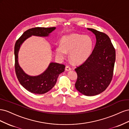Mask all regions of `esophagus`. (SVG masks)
<instances>
[{"instance_id": "34e87169", "label": "esophagus", "mask_w": 129, "mask_h": 129, "mask_svg": "<svg viewBox=\"0 0 129 129\" xmlns=\"http://www.w3.org/2000/svg\"><path fill=\"white\" fill-rule=\"evenodd\" d=\"M65 69H66V71H71V68L68 66H66Z\"/></svg>"}]
</instances>
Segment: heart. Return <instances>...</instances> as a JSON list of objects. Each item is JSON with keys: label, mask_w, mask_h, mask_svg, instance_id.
<instances>
[{"label": "heart", "mask_w": 129, "mask_h": 129, "mask_svg": "<svg viewBox=\"0 0 129 129\" xmlns=\"http://www.w3.org/2000/svg\"><path fill=\"white\" fill-rule=\"evenodd\" d=\"M93 48V41L88 36L76 34L63 37L61 45L56 46V55L63 59L70 52V58L75 63H80L86 60L91 55Z\"/></svg>", "instance_id": "heart-1"}]
</instances>
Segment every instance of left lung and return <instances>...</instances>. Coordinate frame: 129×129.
Returning <instances> with one entry per match:
<instances>
[{"label":"left lung","instance_id":"left-lung-1","mask_svg":"<svg viewBox=\"0 0 129 129\" xmlns=\"http://www.w3.org/2000/svg\"><path fill=\"white\" fill-rule=\"evenodd\" d=\"M95 35L96 42L91 55L75 69L77 79L76 89L82 94L95 96L110 84L116 60L115 49L106 34L87 28Z\"/></svg>","mask_w":129,"mask_h":129}]
</instances>
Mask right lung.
<instances>
[{"label":"right lung","mask_w":129,"mask_h":129,"mask_svg":"<svg viewBox=\"0 0 129 129\" xmlns=\"http://www.w3.org/2000/svg\"><path fill=\"white\" fill-rule=\"evenodd\" d=\"M56 27H36L23 33L15 42L14 46L15 70L18 81L22 86L35 94H43L51 90L56 84L59 74L64 71L65 66L55 62H50L46 71L38 76H30L21 68L18 62V53L21 45L31 36L47 37Z\"/></svg>","instance_id":"right-lung-1"}]
</instances>
